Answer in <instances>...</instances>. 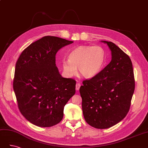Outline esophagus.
Wrapping results in <instances>:
<instances>
[{"label": "esophagus", "mask_w": 148, "mask_h": 148, "mask_svg": "<svg viewBox=\"0 0 148 148\" xmlns=\"http://www.w3.org/2000/svg\"><path fill=\"white\" fill-rule=\"evenodd\" d=\"M80 86H81V84H80L79 83H77V84H76V90L78 91L80 88Z\"/></svg>", "instance_id": "1"}]
</instances>
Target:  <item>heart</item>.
I'll use <instances>...</instances> for the list:
<instances>
[{
    "instance_id": "heart-1",
    "label": "heart",
    "mask_w": 148,
    "mask_h": 148,
    "mask_svg": "<svg viewBox=\"0 0 148 148\" xmlns=\"http://www.w3.org/2000/svg\"><path fill=\"white\" fill-rule=\"evenodd\" d=\"M106 62V52L100 46H80L70 52L69 60L62 61V67L67 77L77 73V68L83 77L91 78L100 73Z\"/></svg>"
}]
</instances>
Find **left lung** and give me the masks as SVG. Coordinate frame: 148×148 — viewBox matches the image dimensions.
<instances>
[{"label":"left lung","mask_w":148,"mask_h":148,"mask_svg":"<svg viewBox=\"0 0 148 148\" xmlns=\"http://www.w3.org/2000/svg\"><path fill=\"white\" fill-rule=\"evenodd\" d=\"M101 42L109 46L112 60L99 74L83 82L79 92L86 122L92 127L105 129L128 114L135 83L130 58L114 43Z\"/></svg>","instance_id":"left-lung-1"}]
</instances>
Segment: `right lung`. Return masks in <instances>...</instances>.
I'll return each mask as SVG.
<instances>
[{"label": "right lung", "mask_w": 148, "mask_h": 148, "mask_svg": "<svg viewBox=\"0 0 148 148\" xmlns=\"http://www.w3.org/2000/svg\"><path fill=\"white\" fill-rule=\"evenodd\" d=\"M73 42L44 36L26 47L16 62L13 87L18 106L23 117L38 127L59 123L64 106L75 94V80L62 77L56 65L58 51Z\"/></svg>", "instance_id": "obj_1"}]
</instances>
